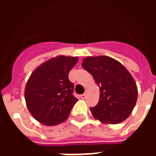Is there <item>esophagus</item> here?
Returning <instances> with one entry per match:
<instances>
[{
	"label": "esophagus",
	"instance_id": "esophagus-1",
	"mask_svg": "<svg viewBox=\"0 0 156 156\" xmlns=\"http://www.w3.org/2000/svg\"><path fill=\"white\" fill-rule=\"evenodd\" d=\"M81 98H83V99H84L85 98H86V94H83L81 95Z\"/></svg>",
	"mask_w": 156,
	"mask_h": 156
}]
</instances>
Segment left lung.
I'll return each instance as SVG.
<instances>
[{
    "mask_svg": "<svg viewBox=\"0 0 156 156\" xmlns=\"http://www.w3.org/2000/svg\"><path fill=\"white\" fill-rule=\"evenodd\" d=\"M82 66L99 87V101L90 108L93 116L104 124H116L125 120L138 97L137 86L129 72L119 62L107 56L83 58Z\"/></svg>",
    "mask_w": 156,
    "mask_h": 156,
    "instance_id": "left-lung-1",
    "label": "left lung"
}]
</instances>
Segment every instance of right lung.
Instances as JSON below:
<instances>
[{
    "label": "right lung",
    "instance_id": "obj_1",
    "mask_svg": "<svg viewBox=\"0 0 156 156\" xmlns=\"http://www.w3.org/2000/svg\"><path fill=\"white\" fill-rule=\"evenodd\" d=\"M78 61L77 57L58 56L31 74L26 84L25 100L30 114L39 123L52 126L68 118L78 101L73 95L74 86L68 73Z\"/></svg>",
    "mask_w": 156,
    "mask_h": 156
}]
</instances>
